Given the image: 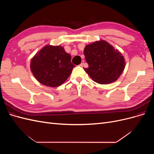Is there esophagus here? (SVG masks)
<instances>
[{
	"label": "esophagus",
	"mask_w": 154,
	"mask_h": 154,
	"mask_svg": "<svg viewBox=\"0 0 154 154\" xmlns=\"http://www.w3.org/2000/svg\"><path fill=\"white\" fill-rule=\"evenodd\" d=\"M83 63H84V61H83V60L82 62L80 65H79V66H80V67H83Z\"/></svg>",
	"instance_id": "esophagus-1"
}]
</instances>
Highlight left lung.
<instances>
[{
  "label": "left lung",
  "instance_id": "obj_1",
  "mask_svg": "<svg viewBox=\"0 0 154 154\" xmlns=\"http://www.w3.org/2000/svg\"><path fill=\"white\" fill-rule=\"evenodd\" d=\"M84 55L88 67L85 71L93 81L100 84L115 82L125 67L123 56L105 40L87 45Z\"/></svg>",
  "mask_w": 154,
  "mask_h": 154
}]
</instances>
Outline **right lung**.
<instances>
[{
	"instance_id": "right-lung-1",
	"label": "right lung",
	"mask_w": 154,
	"mask_h": 154,
	"mask_svg": "<svg viewBox=\"0 0 154 154\" xmlns=\"http://www.w3.org/2000/svg\"><path fill=\"white\" fill-rule=\"evenodd\" d=\"M71 56L62 46L46 45L36 54L31 62V70L40 83L58 87L66 82L74 67Z\"/></svg>"
}]
</instances>
